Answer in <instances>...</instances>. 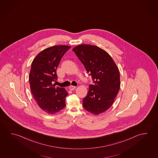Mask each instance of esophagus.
Masks as SVG:
<instances>
[{
	"label": "esophagus",
	"instance_id": "34e87169",
	"mask_svg": "<svg viewBox=\"0 0 158 158\" xmlns=\"http://www.w3.org/2000/svg\"><path fill=\"white\" fill-rule=\"evenodd\" d=\"M75 88H76V87H75V86H71L69 87V89H70V90H71V91L74 90Z\"/></svg>",
	"mask_w": 158,
	"mask_h": 158
}]
</instances>
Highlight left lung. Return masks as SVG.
<instances>
[{"label": "left lung", "mask_w": 158, "mask_h": 158, "mask_svg": "<svg viewBox=\"0 0 158 158\" xmlns=\"http://www.w3.org/2000/svg\"><path fill=\"white\" fill-rule=\"evenodd\" d=\"M91 75L90 85L83 99V107L89 112L98 115L112 105L120 88V73L112 57L97 46L80 45L72 49Z\"/></svg>", "instance_id": "left-lung-1"}]
</instances>
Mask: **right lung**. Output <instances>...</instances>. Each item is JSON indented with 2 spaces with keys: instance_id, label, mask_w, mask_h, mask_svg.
Masks as SVG:
<instances>
[{
  "instance_id": "1",
  "label": "right lung",
  "mask_w": 158,
  "mask_h": 158,
  "mask_svg": "<svg viewBox=\"0 0 158 158\" xmlns=\"http://www.w3.org/2000/svg\"><path fill=\"white\" fill-rule=\"evenodd\" d=\"M71 46L55 45L45 48L38 54L31 64L29 76L30 89L41 109L52 114L66 106L68 95L64 88L55 87L57 80L56 69L62 56Z\"/></svg>"
}]
</instances>
